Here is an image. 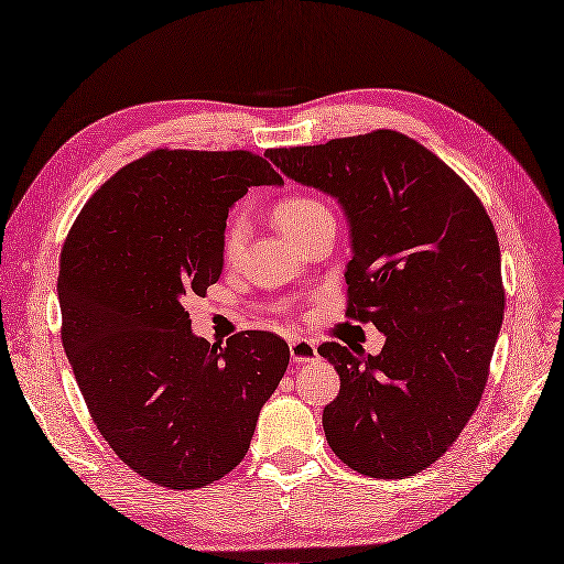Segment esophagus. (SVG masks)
<instances>
[{
  "label": "esophagus",
  "mask_w": 564,
  "mask_h": 564,
  "mask_svg": "<svg viewBox=\"0 0 564 564\" xmlns=\"http://www.w3.org/2000/svg\"><path fill=\"white\" fill-rule=\"evenodd\" d=\"M289 351H291V358L293 362H312L318 358V351H316V344L310 341V339H303V337H296L291 344H289Z\"/></svg>",
  "instance_id": "obj_1"
}]
</instances>
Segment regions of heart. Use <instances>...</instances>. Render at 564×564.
Returning <instances> with one entry per match:
<instances>
[{
  "label": "heart",
  "mask_w": 564,
  "mask_h": 564,
  "mask_svg": "<svg viewBox=\"0 0 564 564\" xmlns=\"http://www.w3.org/2000/svg\"><path fill=\"white\" fill-rule=\"evenodd\" d=\"M328 220H333L328 206L324 202L314 199V197H307V195L286 197L275 206L278 227L291 240H296V243L303 236H307L314 227H318L321 223H328ZM248 229H250V225H248L246 210H236L227 223L225 238H223V254L229 263L236 261L240 257V252H243Z\"/></svg>",
  "instance_id": "obj_1"
}]
</instances>
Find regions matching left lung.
Returning <instances> with one entry per match:
<instances>
[{
	"label": "left lung",
	"instance_id": "left-lung-1",
	"mask_svg": "<svg viewBox=\"0 0 564 564\" xmlns=\"http://www.w3.org/2000/svg\"><path fill=\"white\" fill-rule=\"evenodd\" d=\"M265 155L337 199L354 252L346 314L386 335L379 356L318 346L339 373L328 445L362 475H415L459 438L487 386L505 310L496 229L438 155L394 130Z\"/></svg>",
	"mask_w": 564,
	"mask_h": 564
}]
</instances>
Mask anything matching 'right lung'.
Returning a JSON list of instances; mask_svg holds the SVG:
<instances>
[{
	"mask_svg": "<svg viewBox=\"0 0 564 564\" xmlns=\"http://www.w3.org/2000/svg\"><path fill=\"white\" fill-rule=\"evenodd\" d=\"M250 151L158 149L119 170L62 250V341L102 438L153 485L185 491L234 470L289 365L263 330L225 346L187 303L223 273L229 208L282 176Z\"/></svg>",
	"mask_w": 564,
	"mask_h": 564,
	"instance_id": "1",
	"label": "right lung"
}]
</instances>
